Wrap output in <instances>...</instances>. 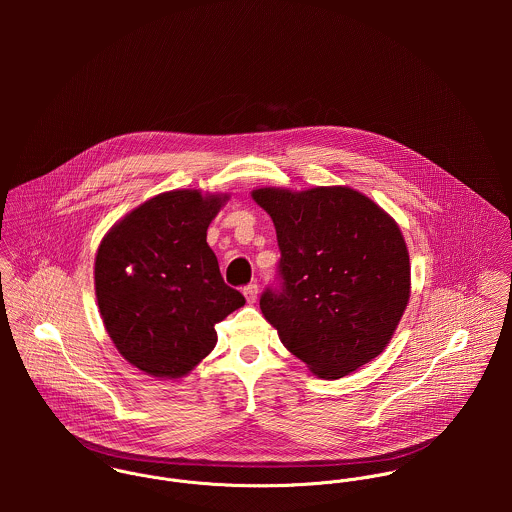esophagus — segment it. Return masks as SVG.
Segmentation results:
<instances>
[{
	"label": "esophagus",
	"mask_w": 512,
	"mask_h": 512,
	"mask_svg": "<svg viewBox=\"0 0 512 512\" xmlns=\"http://www.w3.org/2000/svg\"><path fill=\"white\" fill-rule=\"evenodd\" d=\"M244 297H246L248 303H256V299H258V286H256V284L246 286V288H244Z\"/></svg>",
	"instance_id": "34e87169"
}]
</instances>
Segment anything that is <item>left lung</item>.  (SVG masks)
Segmentation results:
<instances>
[{
	"instance_id": "8db88e82",
	"label": "left lung",
	"mask_w": 512,
	"mask_h": 512,
	"mask_svg": "<svg viewBox=\"0 0 512 512\" xmlns=\"http://www.w3.org/2000/svg\"><path fill=\"white\" fill-rule=\"evenodd\" d=\"M252 199L272 217L280 288L260 297L284 347L321 378L378 357L408 297L410 256L398 224L363 193L264 187Z\"/></svg>"
}]
</instances>
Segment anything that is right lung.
<instances>
[{
	"label": "right lung",
	"instance_id": "1",
	"mask_svg": "<svg viewBox=\"0 0 512 512\" xmlns=\"http://www.w3.org/2000/svg\"><path fill=\"white\" fill-rule=\"evenodd\" d=\"M228 195L161 193L102 238L94 288L104 327L130 365L181 378L217 345L215 325L246 303L224 284L207 228Z\"/></svg>",
	"mask_w": 512,
	"mask_h": 512
}]
</instances>
